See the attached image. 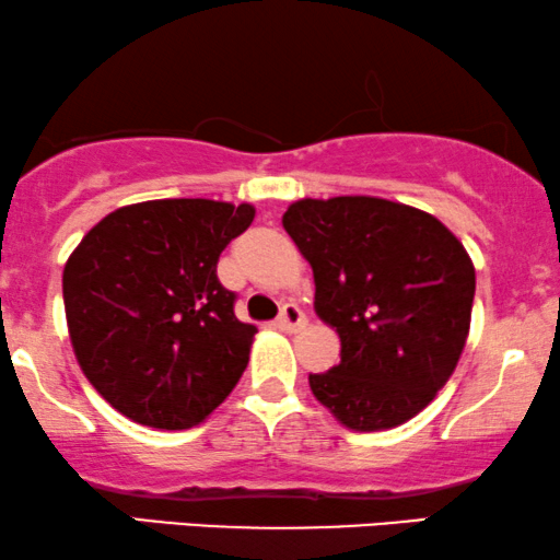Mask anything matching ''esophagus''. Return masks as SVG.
<instances>
[{"instance_id":"esophagus-1","label":"esophagus","mask_w":560,"mask_h":560,"mask_svg":"<svg viewBox=\"0 0 560 560\" xmlns=\"http://www.w3.org/2000/svg\"><path fill=\"white\" fill-rule=\"evenodd\" d=\"M276 326H279L284 334H298L307 326V318L298 305H284V310H281V315H279V320H276Z\"/></svg>"}]
</instances>
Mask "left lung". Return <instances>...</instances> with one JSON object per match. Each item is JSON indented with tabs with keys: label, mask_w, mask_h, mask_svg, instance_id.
<instances>
[{
	"label": "left lung",
	"mask_w": 560,
	"mask_h": 560,
	"mask_svg": "<svg viewBox=\"0 0 560 560\" xmlns=\"http://www.w3.org/2000/svg\"><path fill=\"white\" fill-rule=\"evenodd\" d=\"M315 279L341 362L310 390L354 433L404 425L454 375L472 323L475 266L446 224L373 198L294 200L281 215Z\"/></svg>",
	"instance_id": "1"
}]
</instances>
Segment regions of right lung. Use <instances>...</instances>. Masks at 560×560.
I'll list each match as a JSON object with an SVG mask.
<instances>
[{"label": "right lung", "instance_id": "add662e5", "mask_svg": "<svg viewBox=\"0 0 560 560\" xmlns=\"http://www.w3.org/2000/svg\"><path fill=\"white\" fill-rule=\"evenodd\" d=\"M253 219L250 203L145 200L104 215L67 258L72 352L117 412L185 430L237 386L258 328L234 315L215 266Z\"/></svg>", "mask_w": 560, "mask_h": 560}]
</instances>
